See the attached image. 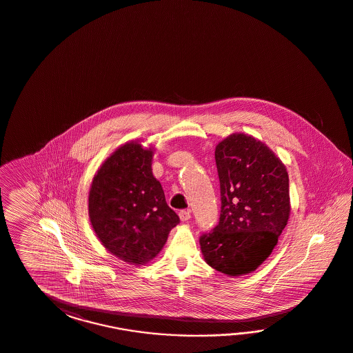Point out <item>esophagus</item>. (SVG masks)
Returning <instances> with one entry per match:
<instances>
[{
    "mask_svg": "<svg viewBox=\"0 0 353 353\" xmlns=\"http://www.w3.org/2000/svg\"><path fill=\"white\" fill-rule=\"evenodd\" d=\"M179 217H181V221H188L190 219V211L189 210H181L179 211Z\"/></svg>",
    "mask_w": 353,
    "mask_h": 353,
    "instance_id": "34e87169",
    "label": "esophagus"
}]
</instances>
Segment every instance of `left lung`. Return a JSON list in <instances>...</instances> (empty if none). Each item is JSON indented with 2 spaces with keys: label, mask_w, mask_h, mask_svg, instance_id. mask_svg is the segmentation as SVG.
Here are the masks:
<instances>
[{
  "label": "left lung",
  "mask_w": 353,
  "mask_h": 353,
  "mask_svg": "<svg viewBox=\"0 0 353 353\" xmlns=\"http://www.w3.org/2000/svg\"><path fill=\"white\" fill-rule=\"evenodd\" d=\"M220 179L219 223L199 238L205 261L216 271H255L277 245L290 216L285 165L261 141L231 134L214 151Z\"/></svg>",
  "instance_id": "1"
}]
</instances>
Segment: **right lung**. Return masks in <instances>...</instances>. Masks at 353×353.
Returning a JSON list of instances; mask_svg holds the SVG:
<instances>
[{
	"instance_id": "add662e5",
	"label": "right lung",
	"mask_w": 353,
	"mask_h": 353,
	"mask_svg": "<svg viewBox=\"0 0 353 353\" xmlns=\"http://www.w3.org/2000/svg\"><path fill=\"white\" fill-rule=\"evenodd\" d=\"M152 148L125 143L100 166L89 193L91 225L108 250L131 264H145L163 249L179 216L152 175Z\"/></svg>"
}]
</instances>
